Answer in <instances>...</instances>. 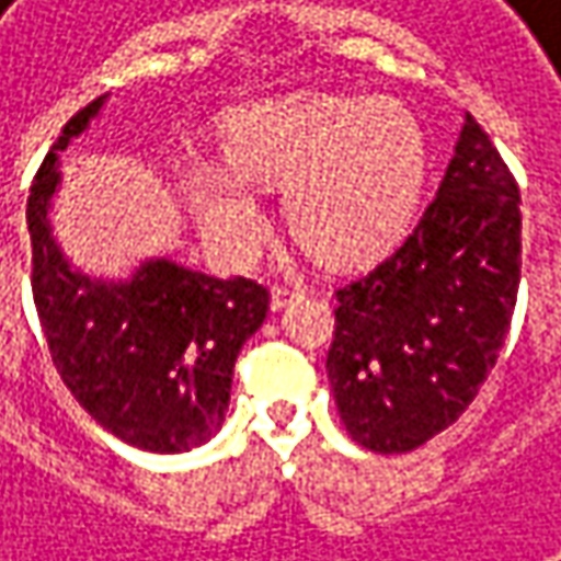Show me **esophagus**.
Masks as SVG:
<instances>
[{
    "label": "esophagus",
    "instance_id": "34e87169",
    "mask_svg": "<svg viewBox=\"0 0 561 561\" xmlns=\"http://www.w3.org/2000/svg\"><path fill=\"white\" fill-rule=\"evenodd\" d=\"M301 295V285H291V282H276L273 285V310H282V307L288 305L291 298H298Z\"/></svg>",
    "mask_w": 561,
    "mask_h": 561
}]
</instances>
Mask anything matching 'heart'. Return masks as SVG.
<instances>
[{"mask_svg":"<svg viewBox=\"0 0 561 561\" xmlns=\"http://www.w3.org/2000/svg\"><path fill=\"white\" fill-rule=\"evenodd\" d=\"M226 159H194L187 194L207 238L248 260L266 234L251 184H285L295 234L329 260H364L389 244L424 187L417 118L396 100L298 93L244 106L226 125Z\"/></svg>","mask_w":561,"mask_h":561,"instance_id":"1","label":"heart"}]
</instances>
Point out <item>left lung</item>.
<instances>
[{
	"label": "left lung",
	"instance_id": "obj_1",
	"mask_svg": "<svg viewBox=\"0 0 561 561\" xmlns=\"http://www.w3.org/2000/svg\"><path fill=\"white\" fill-rule=\"evenodd\" d=\"M522 282V194L493 140L465 115L421 222L335 291L332 399L354 443L424 446L474 402L496 367Z\"/></svg>",
	"mask_w": 561,
	"mask_h": 561
}]
</instances>
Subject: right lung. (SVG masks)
Wrapping results in <instances>:
<instances>
[{
	"mask_svg": "<svg viewBox=\"0 0 561 561\" xmlns=\"http://www.w3.org/2000/svg\"><path fill=\"white\" fill-rule=\"evenodd\" d=\"M103 100L68 118L31 184L34 305L61 382L96 424L137 449L187 451L226 421L234 360L266 320L270 291L172 260H147L128 282L90 279L68 266L49 226L56 165Z\"/></svg>",
	"mask_w": 561,
	"mask_h": 561,
	"instance_id": "right-lung-1",
	"label": "right lung"
}]
</instances>
